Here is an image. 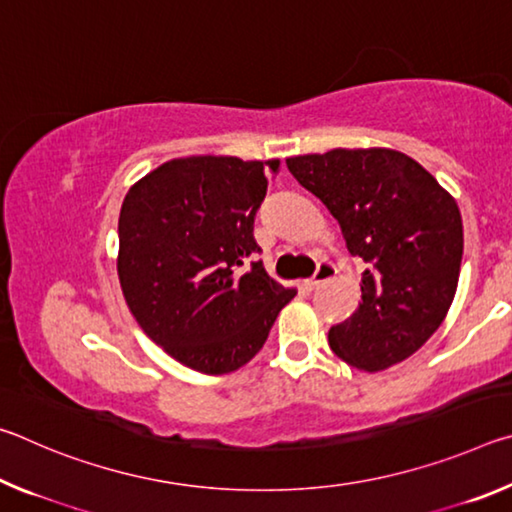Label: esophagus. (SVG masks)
Listing matches in <instances>:
<instances>
[{"instance_id":"34e87169","label":"esophagus","mask_w":512,"mask_h":512,"mask_svg":"<svg viewBox=\"0 0 512 512\" xmlns=\"http://www.w3.org/2000/svg\"><path fill=\"white\" fill-rule=\"evenodd\" d=\"M334 275H336V266H334L332 262H329V259H323V262H318L316 273H314V277H311V280H309V289H318L320 284L329 282Z\"/></svg>"}]
</instances>
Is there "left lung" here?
Masks as SVG:
<instances>
[{
	"mask_svg": "<svg viewBox=\"0 0 512 512\" xmlns=\"http://www.w3.org/2000/svg\"><path fill=\"white\" fill-rule=\"evenodd\" d=\"M287 167L368 264L359 307L329 329V348L363 372L409 359L456 296L463 219L454 196L409 155L377 146L296 155Z\"/></svg>",
	"mask_w": 512,
	"mask_h": 512,
	"instance_id": "8db88e82",
	"label": "left lung"
}]
</instances>
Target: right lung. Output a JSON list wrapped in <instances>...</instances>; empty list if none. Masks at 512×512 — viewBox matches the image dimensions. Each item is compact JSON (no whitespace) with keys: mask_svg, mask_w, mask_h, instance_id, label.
<instances>
[{"mask_svg":"<svg viewBox=\"0 0 512 512\" xmlns=\"http://www.w3.org/2000/svg\"><path fill=\"white\" fill-rule=\"evenodd\" d=\"M280 160L189 155L128 189L119 212L117 275L153 343L183 366L225 375L264 348L296 296L250 262L255 214Z\"/></svg>","mask_w":512,"mask_h":512,"instance_id":"1","label":"right lung"}]
</instances>
